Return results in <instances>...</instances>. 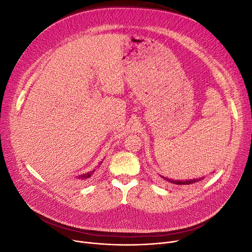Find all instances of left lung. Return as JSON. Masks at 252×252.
<instances>
[{
  "label": "left lung",
  "mask_w": 252,
  "mask_h": 252,
  "mask_svg": "<svg viewBox=\"0 0 252 252\" xmlns=\"http://www.w3.org/2000/svg\"><path fill=\"white\" fill-rule=\"evenodd\" d=\"M164 180H166L167 182H170V183H173V184H175V185H191V184H194V183H197V182H199V181H201L202 179H195V180H187V181H175V180H169V179H166V178H164V177H162Z\"/></svg>",
  "instance_id": "obj_1"
}]
</instances>
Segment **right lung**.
Masks as SVG:
<instances>
[{
	"mask_svg": "<svg viewBox=\"0 0 252 252\" xmlns=\"http://www.w3.org/2000/svg\"><path fill=\"white\" fill-rule=\"evenodd\" d=\"M94 171H95V169H94V170H92V171H90V173H87V174H85V175H82L81 177H79V179H83V180H85V179H89L93 174H94Z\"/></svg>",
	"mask_w": 252,
	"mask_h": 252,
	"instance_id": "right-lung-1",
	"label": "right lung"
}]
</instances>
